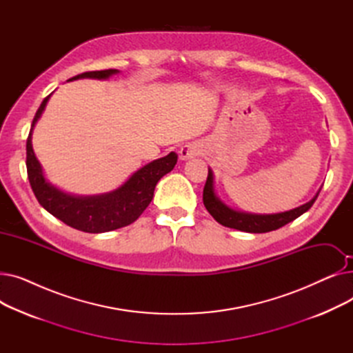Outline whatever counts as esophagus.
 Returning a JSON list of instances; mask_svg holds the SVG:
<instances>
[{"mask_svg": "<svg viewBox=\"0 0 353 353\" xmlns=\"http://www.w3.org/2000/svg\"><path fill=\"white\" fill-rule=\"evenodd\" d=\"M201 153V147L197 143H188L180 148V159L181 160H189Z\"/></svg>", "mask_w": 353, "mask_h": 353, "instance_id": "esophagus-1", "label": "esophagus"}]
</instances>
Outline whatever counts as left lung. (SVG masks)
I'll return each instance as SVG.
<instances>
[{
	"label": "left lung",
	"instance_id": "1",
	"mask_svg": "<svg viewBox=\"0 0 353 353\" xmlns=\"http://www.w3.org/2000/svg\"><path fill=\"white\" fill-rule=\"evenodd\" d=\"M321 192V189H319ZM319 192L316 193L310 201L305 203V205L296 208L289 212L283 213H276V214H252V213H243V212H236L230 208H228L223 201L214 194L213 188V172L209 169L208 180L205 184V189H203V203H205V208L208 212L213 216V219L220 223L221 226H226L230 229H236L240 232H248V233H266L279 229L294 219L302 216L305 212H307L314 200L318 199Z\"/></svg>",
	"mask_w": 353,
	"mask_h": 353
}]
</instances>
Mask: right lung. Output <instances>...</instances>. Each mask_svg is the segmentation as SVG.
I'll return each mask as SVG.
<instances>
[{
  "label": "right lung",
  "mask_w": 353,
  "mask_h": 353,
  "mask_svg": "<svg viewBox=\"0 0 353 353\" xmlns=\"http://www.w3.org/2000/svg\"><path fill=\"white\" fill-rule=\"evenodd\" d=\"M116 72L119 71L114 68L87 71L70 79V81L77 79L105 80ZM50 96L43 100L41 105L37 110L27 139V174L37 200L54 217L60 219L67 226L81 232L104 233L132 225L140 217L145 208L150 205L157 181L164 174L173 170V167L177 163V154L172 152L165 157L145 164L124 184H121L119 189L111 193L87 197L65 194L51 186L44 179L40 161L37 160L31 144L32 127L40 119Z\"/></svg>",
  "instance_id": "add662e5"
}]
</instances>
